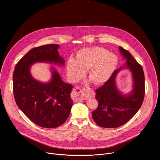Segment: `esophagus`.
Here are the masks:
<instances>
[{
  "mask_svg": "<svg viewBox=\"0 0 160 160\" xmlns=\"http://www.w3.org/2000/svg\"><path fill=\"white\" fill-rule=\"evenodd\" d=\"M88 89L85 88H80L79 87H76L73 89V95L74 98L76 100L82 99L87 100L90 98L92 97V94Z\"/></svg>",
  "mask_w": 160,
  "mask_h": 160,
  "instance_id": "obj_1",
  "label": "esophagus"
}]
</instances>
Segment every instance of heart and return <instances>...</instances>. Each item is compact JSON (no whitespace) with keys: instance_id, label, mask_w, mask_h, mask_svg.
<instances>
[{"instance_id":"heart-1","label":"heart","mask_w":160,"mask_h":160,"mask_svg":"<svg viewBox=\"0 0 160 160\" xmlns=\"http://www.w3.org/2000/svg\"><path fill=\"white\" fill-rule=\"evenodd\" d=\"M118 64V57L103 48H85L78 52L76 59H68L66 73L69 79L75 82L88 70V76L92 82L103 84L112 75Z\"/></svg>"}]
</instances>
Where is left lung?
Masks as SVG:
<instances>
[{"label":"left lung","instance_id":"obj_1","mask_svg":"<svg viewBox=\"0 0 160 160\" xmlns=\"http://www.w3.org/2000/svg\"><path fill=\"white\" fill-rule=\"evenodd\" d=\"M119 51L126 59L125 64L115 70L109 79L96 90L98 107L92 111V118L98 125L103 128H118L126 123L140 108L144 100L145 88L143 68L128 51L121 46ZM123 68L129 69L133 79V90L126 95L118 90L115 83L117 75Z\"/></svg>","mask_w":160,"mask_h":160}]
</instances>
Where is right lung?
I'll return each mask as SVG.
<instances>
[{
	"label": "right lung",
	"instance_id": "right-lung-1",
	"mask_svg": "<svg viewBox=\"0 0 160 160\" xmlns=\"http://www.w3.org/2000/svg\"><path fill=\"white\" fill-rule=\"evenodd\" d=\"M58 44H46L29 51L17 62L13 73V92L17 106L34 123L42 128H53L68 119L73 105L70 98L72 85L65 83L54 68L47 83L35 79L31 66L42 62L64 66L59 56Z\"/></svg>",
	"mask_w": 160,
	"mask_h": 160
}]
</instances>
